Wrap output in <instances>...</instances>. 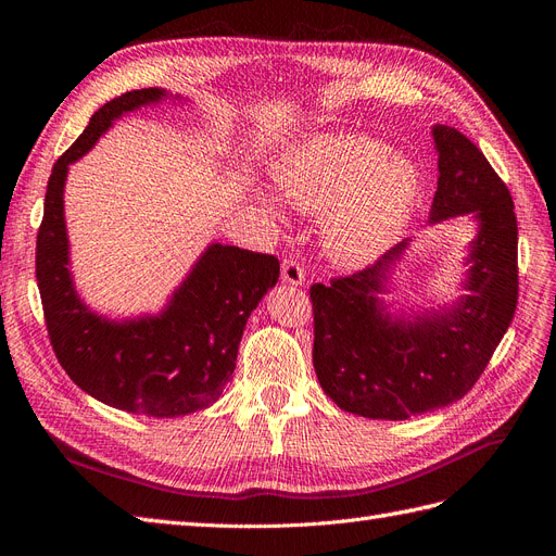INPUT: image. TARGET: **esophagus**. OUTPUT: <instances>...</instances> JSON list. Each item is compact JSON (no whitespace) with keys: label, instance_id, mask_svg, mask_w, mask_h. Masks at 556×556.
<instances>
[{"label":"esophagus","instance_id":"34e87169","mask_svg":"<svg viewBox=\"0 0 556 556\" xmlns=\"http://www.w3.org/2000/svg\"><path fill=\"white\" fill-rule=\"evenodd\" d=\"M306 274H304V266H301L294 257H285L282 260V282L288 285H304Z\"/></svg>","mask_w":556,"mask_h":556}]
</instances>
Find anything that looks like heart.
<instances>
[{"mask_svg":"<svg viewBox=\"0 0 556 556\" xmlns=\"http://www.w3.org/2000/svg\"><path fill=\"white\" fill-rule=\"evenodd\" d=\"M280 197L325 215L327 255L345 268L382 257L406 227L419 194L417 166L384 143L343 134L315 137L274 164Z\"/></svg>","mask_w":556,"mask_h":556,"instance_id":"1","label":"heart"}]
</instances>
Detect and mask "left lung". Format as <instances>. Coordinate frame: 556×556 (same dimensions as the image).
I'll return each mask as SVG.
<instances>
[{"label":"left lung","mask_w":556,"mask_h":556,"mask_svg":"<svg viewBox=\"0 0 556 556\" xmlns=\"http://www.w3.org/2000/svg\"><path fill=\"white\" fill-rule=\"evenodd\" d=\"M439 188L429 225L468 215L464 294L439 308H399L382 299L413 239L374 264L311 288L313 364L325 394L345 413L408 419L459 401L490 364L517 308V217L492 164L462 131L433 125Z\"/></svg>","instance_id":"8db88e82"}]
</instances>
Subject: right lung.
Segmentation results:
<instances>
[{"mask_svg": "<svg viewBox=\"0 0 556 556\" xmlns=\"http://www.w3.org/2000/svg\"><path fill=\"white\" fill-rule=\"evenodd\" d=\"M164 99L182 102L164 88H143L94 111L53 166L37 237V280L58 362L86 394L146 417H180L220 399L237 368L248 317L280 276L274 255L211 243L155 315L113 319L78 296L64 223L70 164L92 150L117 117Z\"/></svg>", "mask_w": 556, "mask_h": 556, "instance_id": "obj_1", "label": "right lung"}]
</instances>
